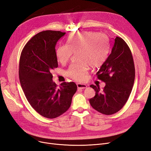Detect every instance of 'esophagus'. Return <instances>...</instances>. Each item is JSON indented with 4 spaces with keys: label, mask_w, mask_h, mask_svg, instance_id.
Segmentation results:
<instances>
[{
    "label": "esophagus",
    "mask_w": 151,
    "mask_h": 151,
    "mask_svg": "<svg viewBox=\"0 0 151 151\" xmlns=\"http://www.w3.org/2000/svg\"><path fill=\"white\" fill-rule=\"evenodd\" d=\"M78 88L79 89H85L87 87V86L85 84H81V83H77L76 84Z\"/></svg>",
    "instance_id": "1"
}]
</instances>
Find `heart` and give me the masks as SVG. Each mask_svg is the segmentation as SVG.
<instances>
[{
  "label": "heart",
  "mask_w": 151,
  "mask_h": 151,
  "mask_svg": "<svg viewBox=\"0 0 151 151\" xmlns=\"http://www.w3.org/2000/svg\"><path fill=\"white\" fill-rule=\"evenodd\" d=\"M68 45H61L56 51L58 62L68 63L73 53H78V61L71 65L66 74L77 81H85L88 75L89 66L93 68L101 66L106 60L109 52L107 37L103 33L92 31L76 32L67 39Z\"/></svg>",
  "instance_id": "1"
}]
</instances>
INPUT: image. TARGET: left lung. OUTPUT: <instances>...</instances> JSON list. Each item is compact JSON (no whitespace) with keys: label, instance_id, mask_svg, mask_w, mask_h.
Returning a JSON list of instances; mask_svg holds the SVG:
<instances>
[{"label":"left lung","instance_id":"8db88e82","mask_svg":"<svg viewBox=\"0 0 151 151\" xmlns=\"http://www.w3.org/2000/svg\"><path fill=\"white\" fill-rule=\"evenodd\" d=\"M96 75L106 86L101 91L99 85H90L96 92L95 96L90 99L91 106L106 115L118 112L129 98L135 78L132 53L122 38L114 39L111 52Z\"/></svg>","mask_w":151,"mask_h":151}]
</instances>
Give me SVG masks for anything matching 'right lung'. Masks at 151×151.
<instances>
[{
    "label": "right lung",
    "instance_id": "1",
    "mask_svg": "<svg viewBox=\"0 0 151 151\" xmlns=\"http://www.w3.org/2000/svg\"><path fill=\"white\" fill-rule=\"evenodd\" d=\"M66 33L46 30L37 33L22 50L19 61V79L31 106L45 118H57L69 109L77 90L74 82L58 86L52 71L58 67L55 46Z\"/></svg>",
    "mask_w": 151,
    "mask_h": 151
}]
</instances>
